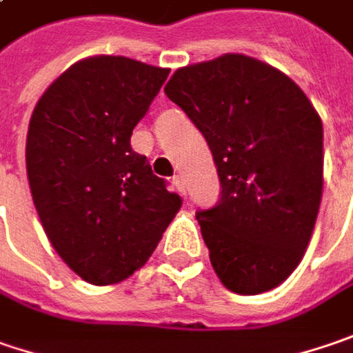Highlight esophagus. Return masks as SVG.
<instances>
[{
    "mask_svg": "<svg viewBox=\"0 0 353 353\" xmlns=\"http://www.w3.org/2000/svg\"><path fill=\"white\" fill-rule=\"evenodd\" d=\"M172 185H174V188L181 192V194H185V179L181 176V174H176V176H172Z\"/></svg>",
    "mask_w": 353,
    "mask_h": 353,
    "instance_id": "1",
    "label": "esophagus"
}]
</instances>
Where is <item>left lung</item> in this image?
Returning a JSON list of instances; mask_svg holds the SVG:
<instances>
[{
  "label": "left lung",
  "instance_id": "8db88e82",
  "mask_svg": "<svg viewBox=\"0 0 353 353\" xmlns=\"http://www.w3.org/2000/svg\"><path fill=\"white\" fill-rule=\"evenodd\" d=\"M165 93L204 134L221 179L219 204L196 212L219 280L242 296L280 286L322 203L318 111L286 73L242 53L176 69Z\"/></svg>",
  "mask_w": 353,
  "mask_h": 353
}]
</instances>
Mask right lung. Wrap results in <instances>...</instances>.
<instances>
[{
	"label": "right lung",
	"mask_w": 353,
	"mask_h": 353,
	"mask_svg": "<svg viewBox=\"0 0 353 353\" xmlns=\"http://www.w3.org/2000/svg\"><path fill=\"white\" fill-rule=\"evenodd\" d=\"M168 71L121 55L85 57L47 87L29 121L35 210L55 252L93 286L143 268L183 204L131 149Z\"/></svg>",
	"instance_id": "add662e5"
}]
</instances>
